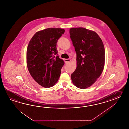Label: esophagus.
I'll list each match as a JSON object with an SVG mask.
<instances>
[{
	"instance_id": "obj_1",
	"label": "esophagus",
	"mask_w": 129,
	"mask_h": 129,
	"mask_svg": "<svg viewBox=\"0 0 129 129\" xmlns=\"http://www.w3.org/2000/svg\"><path fill=\"white\" fill-rule=\"evenodd\" d=\"M70 61H71V59H64V62H65L66 63H69Z\"/></svg>"
}]
</instances>
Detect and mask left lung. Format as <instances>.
<instances>
[{"mask_svg":"<svg viewBox=\"0 0 129 129\" xmlns=\"http://www.w3.org/2000/svg\"><path fill=\"white\" fill-rule=\"evenodd\" d=\"M70 34L77 53V68L71 80L77 88L85 89L96 82L103 71L104 44L96 32L85 28L72 27Z\"/></svg>","mask_w":129,"mask_h":129,"instance_id":"8db88e82","label":"left lung"}]
</instances>
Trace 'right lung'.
Returning <instances> with one entry per match:
<instances>
[{
	"label": "right lung",
	"instance_id": "1",
	"mask_svg": "<svg viewBox=\"0 0 129 129\" xmlns=\"http://www.w3.org/2000/svg\"><path fill=\"white\" fill-rule=\"evenodd\" d=\"M65 30L48 28L37 32L30 40L27 49V64L33 79L44 88L57 82L64 63L59 58L56 48L58 39Z\"/></svg>",
	"mask_w": 129,
	"mask_h": 129
}]
</instances>
